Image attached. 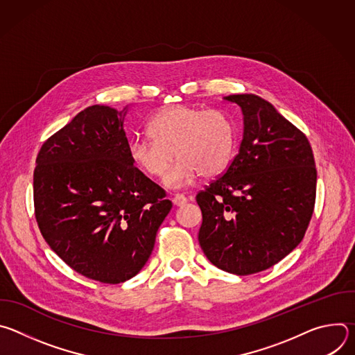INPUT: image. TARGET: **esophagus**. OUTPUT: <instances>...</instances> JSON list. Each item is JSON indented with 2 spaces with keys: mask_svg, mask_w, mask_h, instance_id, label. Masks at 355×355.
Here are the masks:
<instances>
[{
  "mask_svg": "<svg viewBox=\"0 0 355 355\" xmlns=\"http://www.w3.org/2000/svg\"><path fill=\"white\" fill-rule=\"evenodd\" d=\"M188 200H189V198H187V196L182 195V193H175V195L173 196V202H174V205H177V207L185 205Z\"/></svg>",
  "mask_w": 355,
  "mask_h": 355,
  "instance_id": "esophagus-1",
  "label": "esophagus"
}]
</instances>
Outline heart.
I'll return each mask as SVG.
<instances>
[{
	"label": "heart",
	"instance_id": "1",
	"mask_svg": "<svg viewBox=\"0 0 355 355\" xmlns=\"http://www.w3.org/2000/svg\"><path fill=\"white\" fill-rule=\"evenodd\" d=\"M151 137H135L128 151L132 163L150 177H163L175 156L178 160L166 175V185H191L202 174H222L233 156L236 135L229 115L218 110L175 105L148 123Z\"/></svg>",
	"mask_w": 355,
	"mask_h": 355
}]
</instances>
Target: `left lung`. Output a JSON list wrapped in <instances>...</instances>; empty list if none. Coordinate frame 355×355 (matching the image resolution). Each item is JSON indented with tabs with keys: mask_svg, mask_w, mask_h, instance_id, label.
I'll return each mask as SVG.
<instances>
[{
	"mask_svg": "<svg viewBox=\"0 0 355 355\" xmlns=\"http://www.w3.org/2000/svg\"><path fill=\"white\" fill-rule=\"evenodd\" d=\"M243 114L239 153L200 191L198 240L218 268L264 271L302 241L311 222L318 173L308 137L254 94L225 96Z\"/></svg>",
	"mask_w": 355,
	"mask_h": 355,
	"instance_id": "8db88e82",
	"label": "left lung"
}]
</instances>
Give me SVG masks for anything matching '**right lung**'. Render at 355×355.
I'll return each instance as SVG.
<instances>
[{
	"label": "right lung",
	"mask_w": 355,
	"mask_h": 355,
	"mask_svg": "<svg viewBox=\"0 0 355 355\" xmlns=\"http://www.w3.org/2000/svg\"><path fill=\"white\" fill-rule=\"evenodd\" d=\"M126 112L85 108L42 144L33 173L43 239L76 272L104 284L144 267L173 208L129 157Z\"/></svg>",
	"instance_id": "right-lung-1"
}]
</instances>
